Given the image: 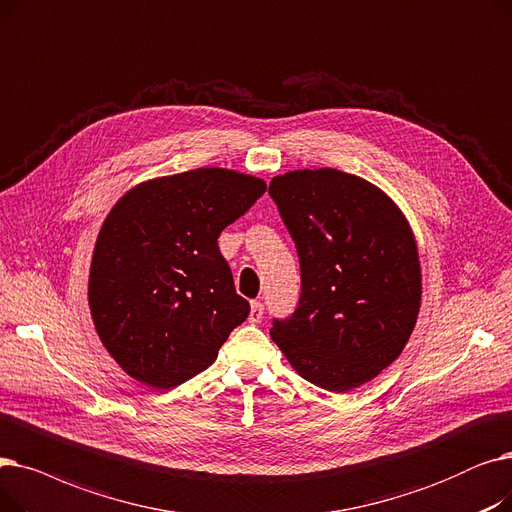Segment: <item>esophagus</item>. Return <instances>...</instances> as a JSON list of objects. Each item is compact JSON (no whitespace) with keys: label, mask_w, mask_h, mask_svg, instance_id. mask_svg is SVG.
Wrapping results in <instances>:
<instances>
[{"label":"esophagus","mask_w":512,"mask_h":512,"mask_svg":"<svg viewBox=\"0 0 512 512\" xmlns=\"http://www.w3.org/2000/svg\"><path fill=\"white\" fill-rule=\"evenodd\" d=\"M262 314H264V304L262 302H252V306H250V316H248V321L250 323H260L262 321Z\"/></svg>","instance_id":"esophagus-1"}]
</instances>
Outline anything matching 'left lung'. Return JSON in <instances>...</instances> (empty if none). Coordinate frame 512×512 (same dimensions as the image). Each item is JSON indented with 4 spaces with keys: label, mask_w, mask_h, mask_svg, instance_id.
Returning a JSON list of instances; mask_svg holds the SVG:
<instances>
[{
    "label": "left lung",
    "mask_w": 512,
    "mask_h": 512,
    "mask_svg": "<svg viewBox=\"0 0 512 512\" xmlns=\"http://www.w3.org/2000/svg\"><path fill=\"white\" fill-rule=\"evenodd\" d=\"M296 243L302 294L271 337L306 381L329 392L375 379L404 350L421 308L415 235L385 193L335 168L269 185Z\"/></svg>",
    "instance_id": "obj_1"
}]
</instances>
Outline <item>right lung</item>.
<instances>
[{"label":"right lung","instance_id":"obj_1","mask_svg":"<svg viewBox=\"0 0 512 512\" xmlns=\"http://www.w3.org/2000/svg\"><path fill=\"white\" fill-rule=\"evenodd\" d=\"M264 191L252 175L196 168L139 183L114 204L95 241L89 308L127 375L177 387L208 369L248 319L218 235Z\"/></svg>","mask_w":512,"mask_h":512}]
</instances>
